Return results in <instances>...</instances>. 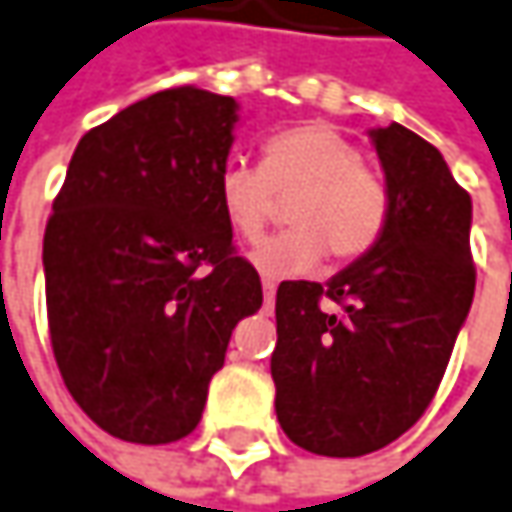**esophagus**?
<instances>
[{
    "label": "esophagus",
    "instance_id": "esophagus-1",
    "mask_svg": "<svg viewBox=\"0 0 512 512\" xmlns=\"http://www.w3.org/2000/svg\"><path fill=\"white\" fill-rule=\"evenodd\" d=\"M275 290H278L275 281L272 278H263V299H266V304L275 302Z\"/></svg>",
    "mask_w": 512,
    "mask_h": 512
}]
</instances>
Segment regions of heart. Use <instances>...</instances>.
<instances>
[{
	"instance_id": "heart-1",
	"label": "heart",
	"mask_w": 512,
	"mask_h": 512,
	"mask_svg": "<svg viewBox=\"0 0 512 512\" xmlns=\"http://www.w3.org/2000/svg\"><path fill=\"white\" fill-rule=\"evenodd\" d=\"M290 199V231L252 252L260 272L281 278L313 269L322 257L354 260L384 234L390 193L384 178L363 163V152L328 122H307L275 134L260 166L228 161L216 175V202L231 231L257 243L278 199Z\"/></svg>"
}]
</instances>
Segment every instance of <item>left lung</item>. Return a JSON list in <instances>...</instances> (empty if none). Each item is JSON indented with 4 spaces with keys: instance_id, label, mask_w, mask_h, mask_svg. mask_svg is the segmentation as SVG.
Masks as SVG:
<instances>
[{
    "instance_id": "left-lung-1",
    "label": "left lung",
    "mask_w": 512,
    "mask_h": 512,
    "mask_svg": "<svg viewBox=\"0 0 512 512\" xmlns=\"http://www.w3.org/2000/svg\"><path fill=\"white\" fill-rule=\"evenodd\" d=\"M390 216L331 281H281L275 413L304 451L360 457L410 431L440 390L475 296L472 199L404 125L369 131Z\"/></svg>"
}]
</instances>
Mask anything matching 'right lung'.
Here are the masks:
<instances>
[{
    "label": "right lung",
    "mask_w": 512,
    "mask_h": 512,
    "mask_svg": "<svg viewBox=\"0 0 512 512\" xmlns=\"http://www.w3.org/2000/svg\"><path fill=\"white\" fill-rule=\"evenodd\" d=\"M237 102L169 87L90 128L43 237L52 351L111 437L163 445L205 410L234 325L263 304L216 202Z\"/></svg>",
    "instance_id": "1"
}]
</instances>
